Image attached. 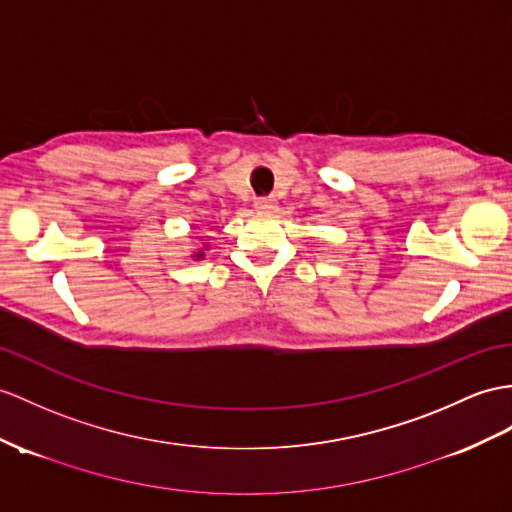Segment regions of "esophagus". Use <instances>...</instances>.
<instances>
[{
	"label": "esophagus",
	"mask_w": 512,
	"mask_h": 512,
	"mask_svg": "<svg viewBox=\"0 0 512 512\" xmlns=\"http://www.w3.org/2000/svg\"><path fill=\"white\" fill-rule=\"evenodd\" d=\"M276 199L273 197H258L256 199V210L258 213H271V210H276Z\"/></svg>",
	"instance_id": "esophagus-1"
}]
</instances>
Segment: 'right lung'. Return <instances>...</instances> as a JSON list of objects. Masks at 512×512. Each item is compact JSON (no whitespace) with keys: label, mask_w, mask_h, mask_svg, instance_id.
<instances>
[{"label":"right lung","mask_w":512,"mask_h":512,"mask_svg":"<svg viewBox=\"0 0 512 512\" xmlns=\"http://www.w3.org/2000/svg\"><path fill=\"white\" fill-rule=\"evenodd\" d=\"M202 256H204V249H199L197 254H193V258H202Z\"/></svg>","instance_id":"right-lung-1"}]
</instances>
